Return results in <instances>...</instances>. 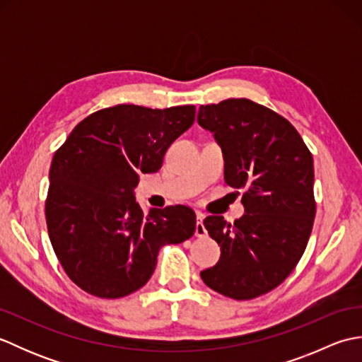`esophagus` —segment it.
Segmentation results:
<instances>
[{
  "instance_id": "obj_1",
  "label": "esophagus",
  "mask_w": 362,
  "mask_h": 362,
  "mask_svg": "<svg viewBox=\"0 0 362 362\" xmlns=\"http://www.w3.org/2000/svg\"><path fill=\"white\" fill-rule=\"evenodd\" d=\"M196 236H199V238H205L206 236V230H205V226H204V214H197Z\"/></svg>"
}]
</instances>
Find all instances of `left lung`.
Masks as SVG:
<instances>
[{
	"instance_id": "left-lung-1",
	"label": "left lung",
	"mask_w": 362,
	"mask_h": 362,
	"mask_svg": "<svg viewBox=\"0 0 362 362\" xmlns=\"http://www.w3.org/2000/svg\"><path fill=\"white\" fill-rule=\"evenodd\" d=\"M197 122L221 146L227 185L245 189V214L235 224L204 221L221 258L201 276L222 296L255 298L284 281L308 244L316 216L313 156L288 119L249 99L201 105Z\"/></svg>"
}]
</instances>
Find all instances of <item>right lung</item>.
Returning a JSON list of instances; mask_svg holds the SVG:
<instances>
[{"label":"right lung","mask_w":362,"mask_h":362,"mask_svg":"<svg viewBox=\"0 0 362 362\" xmlns=\"http://www.w3.org/2000/svg\"><path fill=\"white\" fill-rule=\"evenodd\" d=\"M194 117V105H115L82 119L54 153L46 199L49 240L66 275L88 294H132L151 279L163 245L194 235L189 206L144 214L134 191L140 174L158 171Z\"/></svg>","instance_id":"add662e5"}]
</instances>
